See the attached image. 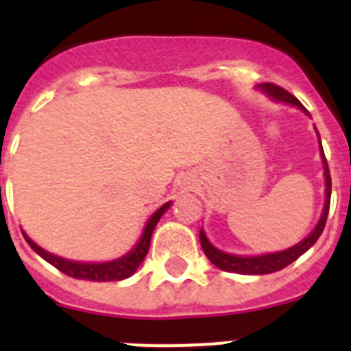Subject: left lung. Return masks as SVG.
<instances>
[{
    "mask_svg": "<svg viewBox=\"0 0 351 351\" xmlns=\"http://www.w3.org/2000/svg\"><path fill=\"white\" fill-rule=\"evenodd\" d=\"M261 88L265 90L268 95L277 99V101H284V103L295 104V106H298L300 110H304L305 112V108L302 106L300 101H298L293 94H289L287 90H284L282 86L275 85V83H263ZM322 158H323V165H325V184H326L325 209H323L322 220H319V223L316 226V229H314L313 232L304 239V241H300V243L295 245V247L287 248V250H284V252L268 254V256H259V257H238V256H232V254L221 252V250L213 247V245L208 241V238H206L204 230L200 229V245H202V250H204L206 257H208L209 261L217 266V268L223 269V271H232V274H241V275H265V274H274V271L286 268L287 265H291L293 261H296L302 254L307 252V250H309L316 241H318L319 236H322L323 229H325L326 217H328V208H330L332 179H330V170H328V163H326V158L325 154H323V149H322Z\"/></svg>",
    "mask_w": 351,
    "mask_h": 351,
    "instance_id": "1",
    "label": "left lung"
}]
</instances>
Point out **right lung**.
<instances>
[{"instance_id":"1","label":"right lung","mask_w":351,"mask_h":351,"mask_svg":"<svg viewBox=\"0 0 351 351\" xmlns=\"http://www.w3.org/2000/svg\"><path fill=\"white\" fill-rule=\"evenodd\" d=\"M170 208V202L161 206L158 211L149 218L147 221L145 230H143L142 238H140L138 245L134 247V250H131L128 256L117 259V261L112 263H101V265H88V263H73L67 261V259H62V257H56L53 254L46 252L44 248L38 247L37 243H33L32 239L25 234L26 241H28L29 247L42 257L46 259L47 263L55 266L56 269H60L62 274L69 275L73 278H82V280H92V282H113V280H122V278H128L138 269L140 263L145 259L147 252H149V245H151L152 238V230H154L156 223L161 218L167 209Z\"/></svg>"}]
</instances>
